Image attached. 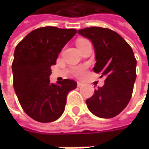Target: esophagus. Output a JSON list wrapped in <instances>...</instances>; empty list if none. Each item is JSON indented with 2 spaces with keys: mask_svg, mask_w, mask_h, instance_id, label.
<instances>
[{
  "mask_svg": "<svg viewBox=\"0 0 149 149\" xmlns=\"http://www.w3.org/2000/svg\"><path fill=\"white\" fill-rule=\"evenodd\" d=\"M83 85V84L81 83V82H77V86L78 87H81Z\"/></svg>",
  "mask_w": 149,
  "mask_h": 149,
  "instance_id": "obj_1",
  "label": "esophagus"
}]
</instances>
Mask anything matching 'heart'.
I'll return each instance as SVG.
<instances>
[{"instance_id":"obj_1","label":"heart","mask_w":149,"mask_h":149,"mask_svg":"<svg viewBox=\"0 0 149 149\" xmlns=\"http://www.w3.org/2000/svg\"><path fill=\"white\" fill-rule=\"evenodd\" d=\"M73 74L77 78H82L85 75V68L83 66H78L73 69L72 70Z\"/></svg>"}]
</instances>
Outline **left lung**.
<instances>
[{
	"mask_svg": "<svg viewBox=\"0 0 149 149\" xmlns=\"http://www.w3.org/2000/svg\"><path fill=\"white\" fill-rule=\"evenodd\" d=\"M78 33L94 45V71L105 77L104 84L86 100L89 110L102 118L115 117L128 105L136 79L137 61L132 48L115 31L89 27Z\"/></svg>",
	"mask_w": 149,
	"mask_h": 149,
	"instance_id": "1",
	"label": "left lung"
}]
</instances>
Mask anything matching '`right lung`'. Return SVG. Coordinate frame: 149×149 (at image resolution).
Instances as JSON below:
<instances>
[{"label":"right lung","mask_w":149,"mask_h":149,"mask_svg":"<svg viewBox=\"0 0 149 149\" xmlns=\"http://www.w3.org/2000/svg\"><path fill=\"white\" fill-rule=\"evenodd\" d=\"M77 33L74 29L53 26L29 33L15 47L12 63L13 86L23 110L40 123L55 121L63 114L66 97L76 89L74 80L50 83V66Z\"/></svg>","instance_id":"right-lung-1"}]
</instances>
